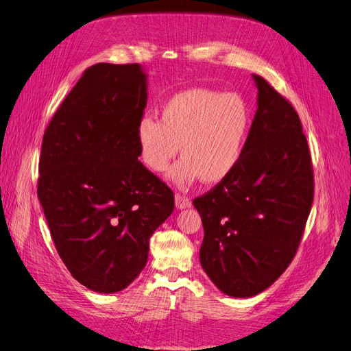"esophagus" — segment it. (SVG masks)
Returning <instances> with one entry per match:
<instances>
[{"label": "esophagus", "instance_id": "esophagus-1", "mask_svg": "<svg viewBox=\"0 0 351 351\" xmlns=\"http://www.w3.org/2000/svg\"><path fill=\"white\" fill-rule=\"evenodd\" d=\"M174 199H176V206L178 209H184V208L190 206V199L182 193H176Z\"/></svg>", "mask_w": 351, "mask_h": 351}]
</instances>
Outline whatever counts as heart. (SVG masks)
<instances>
[{
  "instance_id": "1",
  "label": "heart",
  "mask_w": 351,
  "mask_h": 351,
  "mask_svg": "<svg viewBox=\"0 0 351 351\" xmlns=\"http://www.w3.org/2000/svg\"><path fill=\"white\" fill-rule=\"evenodd\" d=\"M249 127V107L237 93L195 88L174 95L161 121L142 117L136 136L142 162L154 173L165 171L182 145L183 159L169 177L187 187L199 177L206 183L226 178L240 161Z\"/></svg>"
}]
</instances>
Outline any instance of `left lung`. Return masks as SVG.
<instances>
[{"label":"left lung","instance_id":"obj_1","mask_svg":"<svg viewBox=\"0 0 351 351\" xmlns=\"http://www.w3.org/2000/svg\"><path fill=\"white\" fill-rule=\"evenodd\" d=\"M258 110L236 168L193 200L200 263L232 297L267 290L289 268L313 202V165L299 114L261 76Z\"/></svg>","mask_w":351,"mask_h":351}]
</instances>
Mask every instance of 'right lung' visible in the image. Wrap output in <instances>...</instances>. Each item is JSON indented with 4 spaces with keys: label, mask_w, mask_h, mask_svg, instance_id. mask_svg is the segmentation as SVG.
I'll list each match as a JSON object with an SVG mask.
<instances>
[{
    "label": "right lung",
    "mask_w": 351,
    "mask_h": 351,
    "mask_svg": "<svg viewBox=\"0 0 351 351\" xmlns=\"http://www.w3.org/2000/svg\"><path fill=\"white\" fill-rule=\"evenodd\" d=\"M147 102L139 64L83 71L44 133L38 197L67 269L88 289L115 293L145 268L174 193L139 159Z\"/></svg>",
    "instance_id": "1"
}]
</instances>
